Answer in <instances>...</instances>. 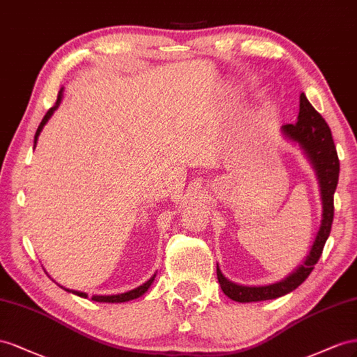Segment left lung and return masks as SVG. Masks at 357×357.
I'll use <instances>...</instances> for the list:
<instances>
[{"mask_svg":"<svg viewBox=\"0 0 357 357\" xmlns=\"http://www.w3.org/2000/svg\"><path fill=\"white\" fill-rule=\"evenodd\" d=\"M299 116L296 124H286L282 126L281 130L293 142H296L302 146V149L307 152L308 158L311 160L312 166L317 172V176L321 187V199H323V220L321 226L317 233V238L314 241V245L310 251V256L307 257L301 266L294 271L286 280L280 282L271 284V286L264 287H245L238 286V284L231 282L222 277L220 268L217 266V277L220 286L227 298L236 302H259V301H268L284 296L294 289H298L301 284L308 278V275L312 272L314 266L317 264L324 243L329 238V233L332 229L333 221V195L337 190L338 176H340V160L337 154V148H335L332 133L329 126L326 124L323 116L317 110L312 107V105L301 94L299 98Z\"/></svg>","mask_w":357,"mask_h":357,"instance_id":"left-lung-1","label":"left lung"}]
</instances>
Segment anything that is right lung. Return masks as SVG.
<instances>
[{"label":"right lung","instance_id":"right-lung-1","mask_svg":"<svg viewBox=\"0 0 357 357\" xmlns=\"http://www.w3.org/2000/svg\"><path fill=\"white\" fill-rule=\"evenodd\" d=\"M61 98H63V89H61L59 93H58V97H56L55 105L46 112L45 118L42 119V122H40V126H38V128H37V131H36V136H34V146H36V144H37V139H38L40 131H42L43 126L46 124L47 119L50 118V115L54 114V110L59 106V103H61ZM154 278H155V275H154V277H152L151 280H148L145 284H142L140 287H137V289H135V290H131V291H127V293H122V294H114V296H93L91 299L96 301V302H112V303H114V302H127V301H131V299H136V298L142 296V294H144V293L149 289V286L152 284V281H154ZM73 293H75V294H77V296L86 298V294H85V293H80V291H73Z\"/></svg>","mask_w":357,"mask_h":357}]
</instances>
